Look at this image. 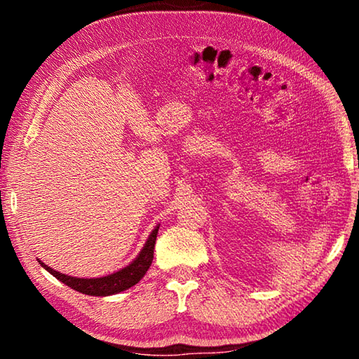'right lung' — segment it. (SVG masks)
<instances>
[{"label": "right lung", "instance_id": "obj_1", "mask_svg": "<svg viewBox=\"0 0 359 359\" xmlns=\"http://www.w3.org/2000/svg\"><path fill=\"white\" fill-rule=\"evenodd\" d=\"M158 228H160V224H156L154 228V231H151L149 236V239L145 241L142 250L139 252L137 257L133 259L128 266L121 267L120 271L112 272V274L104 276V277L82 278V277L66 276V274H62V272L52 269L50 266L42 263L41 259L38 261L47 272H50V274L55 278H58L60 282L68 285L69 288L79 291V293L88 294V296L117 294V293H121V291L131 288L133 285H136L145 276V272L149 271L151 259H154V248H155Z\"/></svg>", "mask_w": 359, "mask_h": 359}]
</instances>
